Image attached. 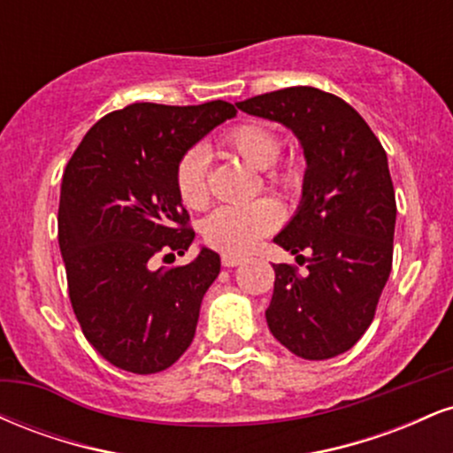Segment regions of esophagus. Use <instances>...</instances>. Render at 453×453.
<instances>
[{
  "mask_svg": "<svg viewBox=\"0 0 453 453\" xmlns=\"http://www.w3.org/2000/svg\"><path fill=\"white\" fill-rule=\"evenodd\" d=\"M221 264L226 268H234V266H238V264H242V257L241 256H234V253H223Z\"/></svg>",
  "mask_w": 453,
  "mask_h": 453,
  "instance_id": "esophagus-1",
  "label": "esophagus"
}]
</instances>
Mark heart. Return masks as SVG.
<instances>
[{
    "label": "heart",
    "mask_w": 453,
    "mask_h": 453,
    "mask_svg": "<svg viewBox=\"0 0 453 453\" xmlns=\"http://www.w3.org/2000/svg\"><path fill=\"white\" fill-rule=\"evenodd\" d=\"M221 147L236 155L249 165L265 170L264 183L277 191L298 189L300 170L294 165H274L280 155V138L273 127L264 123H241L227 129L221 138ZM176 191L187 209H204L209 204V159L202 149H189L176 164ZM280 211L277 202L262 197L244 206H221L212 211L202 223V238L212 249L226 253H247L259 238L279 226Z\"/></svg>",
    "instance_id": "obj_1"
}]
</instances>
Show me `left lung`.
I'll list each match as a JSON object with an SVG mask.
<instances>
[{"mask_svg": "<svg viewBox=\"0 0 453 453\" xmlns=\"http://www.w3.org/2000/svg\"><path fill=\"white\" fill-rule=\"evenodd\" d=\"M236 106L292 129L309 164L303 204L274 236L306 273L273 264L270 332L304 360L341 356L375 319L392 270L396 197L386 150L349 104L315 87H288Z\"/></svg>", "mask_w": 453, "mask_h": 453, "instance_id": "left-lung-1", "label": "left lung"}]
</instances>
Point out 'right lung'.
Listing matches in <instances>:
<instances>
[{
    "label": "right lung",
    "mask_w": 453,
    "mask_h": 453,
    "mask_svg": "<svg viewBox=\"0 0 453 453\" xmlns=\"http://www.w3.org/2000/svg\"><path fill=\"white\" fill-rule=\"evenodd\" d=\"M234 114L223 100L129 104L102 117L67 161L59 247L70 303L85 339L121 371H165L194 341L221 259L211 249L187 266L155 268V259L185 256L196 236L176 164Z\"/></svg>",
    "instance_id": "obj_1"
}]
</instances>
